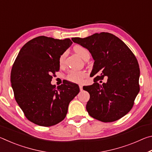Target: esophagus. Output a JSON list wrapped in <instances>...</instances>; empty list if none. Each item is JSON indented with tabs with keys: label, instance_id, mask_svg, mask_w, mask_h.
<instances>
[{
	"label": "esophagus",
	"instance_id": "34e87169",
	"mask_svg": "<svg viewBox=\"0 0 152 152\" xmlns=\"http://www.w3.org/2000/svg\"><path fill=\"white\" fill-rule=\"evenodd\" d=\"M79 87H80V91H83V86H82V84H80V85H79Z\"/></svg>",
	"mask_w": 152,
	"mask_h": 152
}]
</instances>
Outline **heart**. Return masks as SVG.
<instances>
[{"label": "heart", "instance_id": "heart-1", "mask_svg": "<svg viewBox=\"0 0 152 152\" xmlns=\"http://www.w3.org/2000/svg\"><path fill=\"white\" fill-rule=\"evenodd\" d=\"M74 50L79 56L82 58L84 59L87 56L89 55L88 51L85 48L82 47L81 45H76L74 48ZM65 58V53H63L60 56L59 58V63L60 65L63 64ZM87 74L84 71H76L72 70L67 75V79L69 81L74 82V83H82L84 80V78L86 77Z\"/></svg>", "mask_w": 152, "mask_h": 152}]
</instances>
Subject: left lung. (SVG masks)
Here are the masks:
<instances>
[{"instance_id": "left-lung-1", "label": "left lung", "mask_w": 152, "mask_h": 152, "mask_svg": "<svg viewBox=\"0 0 152 152\" xmlns=\"http://www.w3.org/2000/svg\"><path fill=\"white\" fill-rule=\"evenodd\" d=\"M72 40L86 48L94 60L91 74L96 75L94 83L83 87L90 94L86 107L90 116L105 123L119 120L132 109L140 92L137 58L123 41L109 33ZM105 77L106 83L97 82Z\"/></svg>"}]
</instances>
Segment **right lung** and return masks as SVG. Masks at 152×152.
Masks as SVG:
<instances>
[{
    "instance_id": "obj_1",
    "label": "right lung",
    "mask_w": 152,
    "mask_h": 152,
    "mask_svg": "<svg viewBox=\"0 0 152 152\" xmlns=\"http://www.w3.org/2000/svg\"><path fill=\"white\" fill-rule=\"evenodd\" d=\"M72 43L70 39L39 36L23 46L12 65L15 100L27 119L36 125L50 127L61 122L79 93V86L70 82L58 87L51 84L52 74L60 70L59 58Z\"/></svg>"
}]
</instances>
